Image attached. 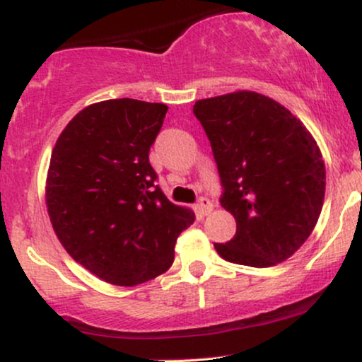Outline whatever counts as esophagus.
<instances>
[{"label":"esophagus","mask_w":362,"mask_h":362,"mask_svg":"<svg viewBox=\"0 0 362 362\" xmlns=\"http://www.w3.org/2000/svg\"><path fill=\"white\" fill-rule=\"evenodd\" d=\"M197 207H199V211H201V214L206 216L213 211V202H211L207 197H201L197 202Z\"/></svg>","instance_id":"1"}]
</instances>
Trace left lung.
Returning a JSON list of instances; mask_svg holds the SVG:
<instances>
[{"mask_svg": "<svg viewBox=\"0 0 362 362\" xmlns=\"http://www.w3.org/2000/svg\"><path fill=\"white\" fill-rule=\"evenodd\" d=\"M221 178L219 202L236 219L224 260L271 267L289 259L313 231L325 195V165L301 120L265 95L235 91L197 100Z\"/></svg>", "mask_w": 362, "mask_h": 362, "instance_id": "8db88e82", "label": "left lung"}]
</instances>
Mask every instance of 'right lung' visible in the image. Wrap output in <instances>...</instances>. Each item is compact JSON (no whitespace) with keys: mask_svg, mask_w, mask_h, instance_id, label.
Listing matches in <instances>:
<instances>
[{"mask_svg":"<svg viewBox=\"0 0 362 362\" xmlns=\"http://www.w3.org/2000/svg\"><path fill=\"white\" fill-rule=\"evenodd\" d=\"M168 107L134 98L93 103L56 141L45 187L57 238L78 264L115 286H136L172 265L195 214L170 202L149 163Z\"/></svg>","mask_w":362,"mask_h":362,"instance_id":"1","label":"right lung"}]
</instances>
